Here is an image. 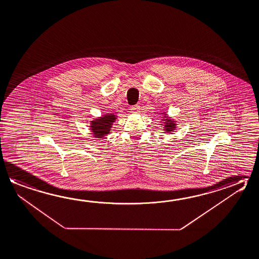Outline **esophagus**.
Here are the masks:
<instances>
[{"instance_id":"1","label":"esophagus","mask_w":259,"mask_h":259,"mask_svg":"<svg viewBox=\"0 0 259 259\" xmlns=\"http://www.w3.org/2000/svg\"><path fill=\"white\" fill-rule=\"evenodd\" d=\"M139 109H140V108H139V106L138 105H134L130 107V111H131V112H134V113L138 112Z\"/></svg>"}]
</instances>
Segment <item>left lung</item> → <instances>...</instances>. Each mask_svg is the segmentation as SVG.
I'll use <instances>...</instances> for the list:
<instances>
[{"mask_svg":"<svg viewBox=\"0 0 259 259\" xmlns=\"http://www.w3.org/2000/svg\"><path fill=\"white\" fill-rule=\"evenodd\" d=\"M166 124H165V130L167 131V132H171L172 130H175V121H169V119H166Z\"/></svg>","mask_w":259,"mask_h":259,"instance_id":"obj_1","label":"left lung"}]
</instances>
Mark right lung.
Wrapping results in <instances>:
<instances>
[{
  "mask_svg": "<svg viewBox=\"0 0 259 259\" xmlns=\"http://www.w3.org/2000/svg\"><path fill=\"white\" fill-rule=\"evenodd\" d=\"M116 116L113 114H106L101 119H97L92 121L91 128L92 132L95 135L96 138H101L104 137V135H108L110 132L112 122L115 121Z\"/></svg>",
  "mask_w": 259,
  "mask_h": 259,
  "instance_id": "obj_1",
  "label": "right lung"
}]
</instances>
